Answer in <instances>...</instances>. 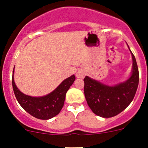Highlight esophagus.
I'll return each mask as SVG.
<instances>
[{"instance_id":"1","label":"esophagus","mask_w":148,"mask_h":148,"mask_svg":"<svg viewBox=\"0 0 148 148\" xmlns=\"http://www.w3.org/2000/svg\"><path fill=\"white\" fill-rule=\"evenodd\" d=\"M77 78H83L84 77V74L82 71H79L77 73Z\"/></svg>"}]
</instances>
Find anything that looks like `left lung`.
Here are the masks:
<instances>
[{"mask_svg": "<svg viewBox=\"0 0 148 148\" xmlns=\"http://www.w3.org/2000/svg\"><path fill=\"white\" fill-rule=\"evenodd\" d=\"M130 52L133 58V71L130 78L125 82L110 86L87 76L84 79L87 103L97 116L113 117L125 110L133 101L139 83V71L135 56L131 51Z\"/></svg>", "mask_w": 148, "mask_h": 148, "instance_id": "1", "label": "left lung"}]
</instances>
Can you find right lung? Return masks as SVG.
<instances>
[{"label": "right lung", "instance_id": "right-lung-1", "mask_svg": "<svg viewBox=\"0 0 148 148\" xmlns=\"http://www.w3.org/2000/svg\"><path fill=\"white\" fill-rule=\"evenodd\" d=\"M74 80L75 76H71L64 79L52 92L41 97H32L22 93L15 85L13 75L12 84L17 101L25 111L38 119L48 120L57 116L62 110L66 92Z\"/></svg>", "mask_w": 148, "mask_h": 148}]
</instances>
